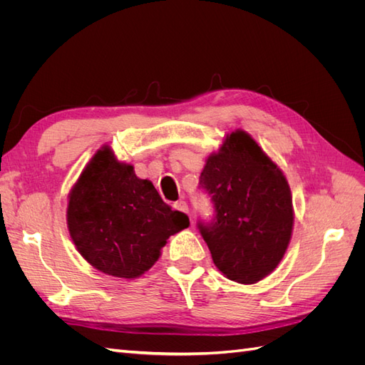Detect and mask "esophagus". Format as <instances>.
<instances>
[{
  "label": "esophagus",
  "instance_id": "34e87169",
  "mask_svg": "<svg viewBox=\"0 0 365 365\" xmlns=\"http://www.w3.org/2000/svg\"><path fill=\"white\" fill-rule=\"evenodd\" d=\"M173 208H175V210H178V212H182V213H187V212H189V207H187L185 201H176V202L173 204Z\"/></svg>",
  "mask_w": 365,
  "mask_h": 365
}]
</instances>
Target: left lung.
Listing matches in <instances>:
<instances>
[{"mask_svg": "<svg viewBox=\"0 0 365 365\" xmlns=\"http://www.w3.org/2000/svg\"><path fill=\"white\" fill-rule=\"evenodd\" d=\"M200 189L213 204L212 220L197 228L217 269L230 280L252 284L283 259L294 215L288 181L247 132L227 137L210 155Z\"/></svg>", "mask_w": 365, "mask_h": 365, "instance_id": "obj_1", "label": "left lung"}]
</instances>
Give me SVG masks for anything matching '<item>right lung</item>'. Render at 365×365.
Returning a JSON list of instances; mask_svg holds the SVG:
<instances>
[{"mask_svg":"<svg viewBox=\"0 0 365 365\" xmlns=\"http://www.w3.org/2000/svg\"><path fill=\"white\" fill-rule=\"evenodd\" d=\"M68 230L86 262L108 275L135 279L160 257L172 235L190 225L153 184L140 180L109 148L88 163L70 193Z\"/></svg>","mask_w":365,"mask_h":365,"instance_id":"1","label":"right lung"}]
</instances>
